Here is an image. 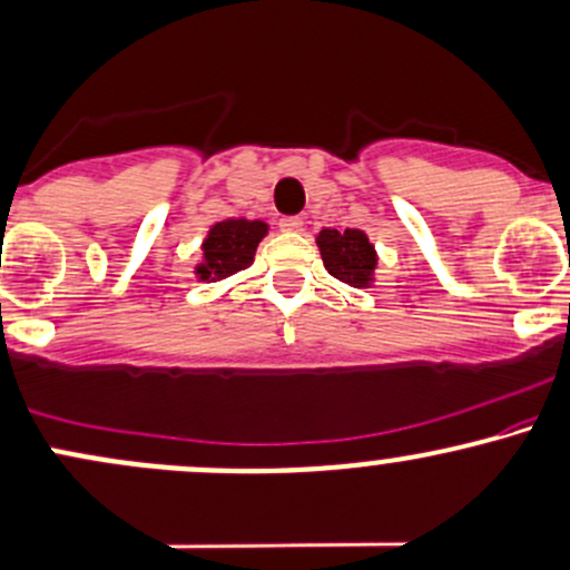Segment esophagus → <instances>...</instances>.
I'll return each mask as SVG.
<instances>
[{
  "label": "esophagus",
  "instance_id": "34e87169",
  "mask_svg": "<svg viewBox=\"0 0 570 570\" xmlns=\"http://www.w3.org/2000/svg\"><path fill=\"white\" fill-rule=\"evenodd\" d=\"M281 233H303V218L299 216H284L278 218Z\"/></svg>",
  "mask_w": 570,
  "mask_h": 570
}]
</instances>
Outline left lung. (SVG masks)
Listing matches in <instances>:
<instances>
[{
	"mask_svg": "<svg viewBox=\"0 0 570 570\" xmlns=\"http://www.w3.org/2000/svg\"><path fill=\"white\" fill-rule=\"evenodd\" d=\"M316 243L330 275H335L343 284L356 286V289L371 284L379 259L371 240H367V235L362 229H343V233H337V229H322Z\"/></svg>",
	"mask_w": 570,
	"mask_h": 570,
	"instance_id": "8db88e82",
	"label": "left lung"
}]
</instances>
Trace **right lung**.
<instances>
[{
    "instance_id": "1",
    "label": "right lung",
    "mask_w": 570,
    "mask_h": 570,
    "mask_svg": "<svg viewBox=\"0 0 570 570\" xmlns=\"http://www.w3.org/2000/svg\"><path fill=\"white\" fill-rule=\"evenodd\" d=\"M265 235V222H246V218L218 222L203 243V265L197 267V275L203 281H216L246 271Z\"/></svg>"
}]
</instances>
